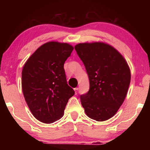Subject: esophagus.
I'll list each match as a JSON object with an SVG mask.
<instances>
[{"mask_svg":"<svg viewBox=\"0 0 150 150\" xmlns=\"http://www.w3.org/2000/svg\"><path fill=\"white\" fill-rule=\"evenodd\" d=\"M74 89V91H75V94H77L78 93V91H79V88H75Z\"/></svg>","mask_w":150,"mask_h":150,"instance_id":"obj_1","label":"esophagus"}]
</instances>
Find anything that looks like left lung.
Instances as JSON below:
<instances>
[{"label": "left lung", "instance_id": "obj_1", "mask_svg": "<svg viewBox=\"0 0 150 150\" xmlns=\"http://www.w3.org/2000/svg\"><path fill=\"white\" fill-rule=\"evenodd\" d=\"M74 48L89 79V91L81 96L82 106L89 118L107 120L117 112L128 93V63L115 48L103 42L81 43Z\"/></svg>", "mask_w": 150, "mask_h": 150}]
</instances>
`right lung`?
I'll return each mask as SVG.
<instances>
[{"instance_id": "right-lung-1", "label": "right lung", "mask_w": 150, "mask_h": 150, "mask_svg": "<svg viewBox=\"0 0 150 150\" xmlns=\"http://www.w3.org/2000/svg\"><path fill=\"white\" fill-rule=\"evenodd\" d=\"M74 50L67 43L49 42L35 51L23 67L24 97L37 120L51 124L63 115L74 91L67 85L65 61Z\"/></svg>"}]
</instances>
